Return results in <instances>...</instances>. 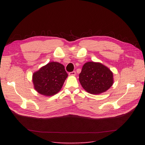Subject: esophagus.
<instances>
[{
    "mask_svg": "<svg viewBox=\"0 0 145 145\" xmlns=\"http://www.w3.org/2000/svg\"><path fill=\"white\" fill-rule=\"evenodd\" d=\"M69 76H76V72L75 71H72V72H71L69 73Z\"/></svg>",
    "mask_w": 145,
    "mask_h": 145,
    "instance_id": "esophagus-1",
    "label": "esophagus"
}]
</instances>
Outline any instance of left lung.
Instances as JSON below:
<instances>
[{
  "label": "left lung",
  "mask_w": 145,
  "mask_h": 145,
  "mask_svg": "<svg viewBox=\"0 0 145 145\" xmlns=\"http://www.w3.org/2000/svg\"><path fill=\"white\" fill-rule=\"evenodd\" d=\"M79 82L87 93L98 95L106 92L112 86L113 72L102 63L88 62L83 66Z\"/></svg>",
  "instance_id": "1"
}]
</instances>
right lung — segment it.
I'll list each match as a JSON object with an SVG mask.
<instances>
[{
    "instance_id": "add662e5",
    "label": "right lung",
    "mask_w": 145,
    "mask_h": 145,
    "mask_svg": "<svg viewBox=\"0 0 145 145\" xmlns=\"http://www.w3.org/2000/svg\"><path fill=\"white\" fill-rule=\"evenodd\" d=\"M68 77L65 67L59 62H51L33 74L34 88L45 96H52L62 89Z\"/></svg>"
}]
</instances>
